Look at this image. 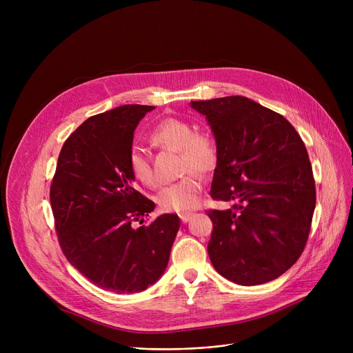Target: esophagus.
Here are the masks:
<instances>
[{
	"mask_svg": "<svg viewBox=\"0 0 353 353\" xmlns=\"http://www.w3.org/2000/svg\"><path fill=\"white\" fill-rule=\"evenodd\" d=\"M192 217H193V213H183V214H180V219H181L183 223H188V221H190Z\"/></svg>",
	"mask_w": 353,
	"mask_h": 353,
	"instance_id": "esophagus-1",
	"label": "esophagus"
}]
</instances>
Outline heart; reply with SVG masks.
I'll return each instance as SVG.
<instances>
[{"label":"heart","instance_id":"b5f03b06","mask_svg":"<svg viewBox=\"0 0 353 353\" xmlns=\"http://www.w3.org/2000/svg\"><path fill=\"white\" fill-rule=\"evenodd\" d=\"M150 139L160 145L179 150L181 172L196 170L206 174L217 164L219 150L216 140L208 133H194L192 123L183 119L170 117L160 121L153 128ZM128 167L139 183L144 186H154L156 179L150 163L139 148L130 152ZM201 189L203 183L200 176L189 172L179 181L169 184L159 192L157 205L164 212L188 213L199 205Z\"/></svg>","mask_w":353,"mask_h":353}]
</instances>
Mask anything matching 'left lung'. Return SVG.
I'll list each match as a JSON object with an SVG mask.
<instances>
[{
    "label": "left lung",
    "mask_w": 353,
    "mask_h": 353,
    "mask_svg": "<svg viewBox=\"0 0 353 353\" xmlns=\"http://www.w3.org/2000/svg\"><path fill=\"white\" fill-rule=\"evenodd\" d=\"M190 107L206 117L217 143L210 196L234 203L208 212L210 262L237 285L274 281L301 257L316 205L306 147L283 116L248 97Z\"/></svg>",
    "instance_id": "1"
}]
</instances>
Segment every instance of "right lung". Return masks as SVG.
Listing matches in <instances>:
<instances>
[{
    "label": "right lung",
    "mask_w": 353,
    "mask_h": 353,
    "mask_svg": "<svg viewBox=\"0 0 353 353\" xmlns=\"http://www.w3.org/2000/svg\"><path fill=\"white\" fill-rule=\"evenodd\" d=\"M154 108L125 104L87 119L65 140L50 189L67 261L117 293L141 292L160 279L180 228L170 213L134 228L154 203L136 190L128 156L136 127Z\"/></svg>",
    "instance_id": "right-lung-1"
}]
</instances>
